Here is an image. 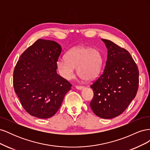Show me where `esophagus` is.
Returning <instances> with one entry per match:
<instances>
[{"instance_id":"34e87169","label":"esophagus","mask_w":150,"mask_h":150,"mask_svg":"<svg viewBox=\"0 0 150 150\" xmlns=\"http://www.w3.org/2000/svg\"><path fill=\"white\" fill-rule=\"evenodd\" d=\"M76 89L81 90V89H82L83 88H84V86H78V85H77V86H76Z\"/></svg>"}]
</instances>
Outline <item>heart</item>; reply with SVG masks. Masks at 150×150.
Instances as JSON below:
<instances>
[{
  "instance_id": "1",
  "label": "heart",
  "mask_w": 150,
  "mask_h": 150,
  "mask_svg": "<svg viewBox=\"0 0 150 150\" xmlns=\"http://www.w3.org/2000/svg\"><path fill=\"white\" fill-rule=\"evenodd\" d=\"M62 58L57 62L60 74L67 79H71L77 73L81 79L91 81L95 79L100 72L103 57L98 49L87 46H78L71 49Z\"/></svg>"
}]
</instances>
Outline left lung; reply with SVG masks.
Returning a JSON list of instances; mask_svg holds the SVG:
<instances>
[{"label":"left lung","instance_id":"1","mask_svg":"<svg viewBox=\"0 0 150 150\" xmlns=\"http://www.w3.org/2000/svg\"><path fill=\"white\" fill-rule=\"evenodd\" d=\"M108 57L103 73L90 86L94 96L90 106L96 116L111 119L120 115L135 98L139 71L129 52L111 40L103 39Z\"/></svg>","mask_w":150,"mask_h":150}]
</instances>
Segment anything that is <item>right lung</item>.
Listing matches in <instances>:
<instances>
[{"label": "right lung", "instance_id": "right-lung-1", "mask_svg": "<svg viewBox=\"0 0 150 150\" xmlns=\"http://www.w3.org/2000/svg\"><path fill=\"white\" fill-rule=\"evenodd\" d=\"M61 51L56 42L39 39L21 54L17 62L13 88L22 107L31 116L42 119L53 116L71 89L69 81L57 74Z\"/></svg>", "mask_w": 150, "mask_h": 150}]
</instances>
